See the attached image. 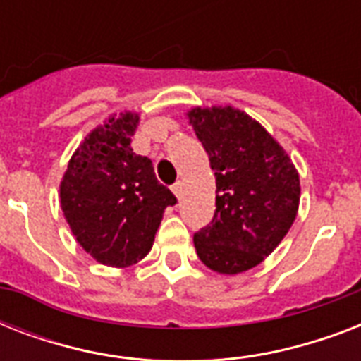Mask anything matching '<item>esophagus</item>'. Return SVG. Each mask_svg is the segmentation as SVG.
I'll return each mask as SVG.
<instances>
[{"label": "esophagus", "instance_id": "1", "mask_svg": "<svg viewBox=\"0 0 361 361\" xmlns=\"http://www.w3.org/2000/svg\"><path fill=\"white\" fill-rule=\"evenodd\" d=\"M181 189H183V187H181V181H176L174 185H172V192L178 197V200L181 198Z\"/></svg>", "mask_w": 361, "mask_h": 361}]
</instances>
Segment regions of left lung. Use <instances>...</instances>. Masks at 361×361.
I'll use <instances>...</instances> for the list:
<instances>
[{
  "instance_id": "left-lung-1",
  "label": "left lung",
  "mask_w": 361,
  "mask_h": 361,
  "mask_svg": "<svg viewBox=\"0 0 361 361\" xmlns=\"http://www.w3.org/2000/svg\"><path fill=\"white\" fill-rule=\"evenodd\" d=\"M187 116L217 183L214 219L195 234V249L209 269L241 274L262 262L290 231L300 176L274 136L245 112L212 106Z\"/></svg>"
}]
</instances>
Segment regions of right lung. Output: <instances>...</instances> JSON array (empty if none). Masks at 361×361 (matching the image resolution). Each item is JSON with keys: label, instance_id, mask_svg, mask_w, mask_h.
<instances>
[{"label": "right lung", "instance_id": "right-lung-1", "mask_svg": "<svg viewBox=\"0 0 361 361\" xmlns=\"http://www.w3.org/2000/svg\"><path fill=\"white\" fill-rule=\"evenodd\" d=\"M138 116L109 118L84 138L59 185L76 241L97 262L127 268L146 257L163 212L178 200L159 183L147 157L130 147Z\"/></svg>", "mask_w": 361, "mask_h": 361}]
</instances>
